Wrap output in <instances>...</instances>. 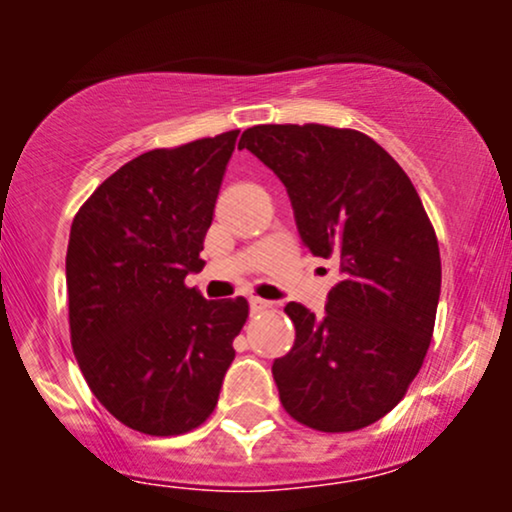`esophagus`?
I'll use <instances>...</instances> for the list:
<instances>
[{"mask_svg": "<svg viewBox=\"0 0 512 512\" xmlns=\"http://www.w3.org/2000/svg\"><path fill=\"white\" fill-rule=\"evenodd\" d=\"M272 302H267V299H260V297H250V309L252 312H265V309H270Z\"/></svg>", "mask_w": 512, "mask_h": 512, "instance_id": "esophagus-1", "label": "esophagus"}]
</instances>
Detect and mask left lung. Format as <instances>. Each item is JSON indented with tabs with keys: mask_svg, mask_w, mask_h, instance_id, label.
Listing matches in <instances>:
<instances>
[{
	"mask_svg": "<svg viewBox=\"0 0 512 512\" xmlns=\"http://www.w3.org/2000/svg\"><path fill=\"white\" fill-rule=\"evenodd\" d=\"M240 148L287 188L299 237L337 260L322 319L289 302L297 337L272 376L285 411L317 431H356L389 414L428 352L441 255L414 183L384 148L319 123L252 126Z\"/></svg>",
	"mask_w": 512,
	"mask_h": 512,
	"instance_id": "1",
	"label": "left lung"
}]
</instances>
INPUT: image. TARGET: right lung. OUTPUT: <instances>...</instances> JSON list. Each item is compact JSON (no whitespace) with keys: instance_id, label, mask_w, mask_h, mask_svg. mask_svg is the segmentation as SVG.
Segmentation results:
<instances>
[{"instance_id":"add662e5","label":"right lung","mask_w":512,"mask_h":512,"mask_svg":"<svg viewBox=\"0 0 512 512\" xmlns=\"http://www.w3.org/2000/svg\"><path fill=\"white\" fill-rule=\"evenodd\" d=\"M237 133L128 160L71 223V347L96 399L133 431H193L213 414L235 359L247 299H205L185 277L205 265Z\"/></svg>"}]
</instances>
